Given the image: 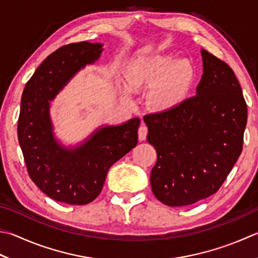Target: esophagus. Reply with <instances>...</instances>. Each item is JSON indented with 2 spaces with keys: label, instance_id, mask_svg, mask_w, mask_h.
Instances as JSON below:
<instances>
[{
  "label": "esophagus",
  "instance_id": "1",
  "mask_svg": "<svg viewBox=\"0 0 258 258\" xmlns=\"http://www.w3.org/2000/svg\"><path fill=\"white\" fill-rule=\"evenodd\" d=\"M147 134H148V128L146 127V124L142 123L140 124V127L138 129V137H139V140H145L146 137H147Z\"/></svg>",
  "mask_w": 258,
  "mask_h": 258
}]
</instances>
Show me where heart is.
Returning a JSON list of instances; mask_svg holds the SVG:
<instances>
[{"instance_id":"b5f03b06","label":"heart","mask_w":258,"mask_h":258,"mask_svg":"<svg viewBox=\"0 0 258 258\" xmlns=\"http://www.w3.org/2000/svg\"><path fill=\"white\" fill-rule=\"evenodd\" d=\"M127 86H120L124 96L131 91L153 86L149 102L155 109H173L185 99L193 81V69L185 60L171 56H149L131 61L124 71Z\"/></svg>"}]
</instances>
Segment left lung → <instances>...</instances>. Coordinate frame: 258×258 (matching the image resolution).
Returning a JSON list of instances; mask_svg holds the SVG:
<instances>
[{
  "label": "left lung",
  "mask_w": 258,
  "mask_h": 258,
  "mask_svg": "<svg viewBox=\"0 0 258 258\" xmlns=\"http://www.w3.org/2000/svg\"><path fill=\"white\" fill-rule=\"evenodd\" d=\"M203 74L196 95L173 109L144 116L157 153L150 173L164 205H193L216 193L241 154L247 105L229 66L201 49Z\"/></svg>",
  "instance_id": "left-lung-1"
}]
</instances>
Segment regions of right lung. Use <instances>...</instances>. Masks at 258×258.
I'll use <instances>...</instances> for the list:
<instances>
[{
    "label": "right lung",
    "instance_id": "right-lung-1",
    "mask_svg": "<svg viewBox=\"0 0 258 258\" xmlns=\"http://www.w3.org/2000/svg\"><path fill=\"white\" fill-rule=\"evenodd\" d=\"M103 45L70 43L50 53L26 84L18 121L19 144L29 176L49 198L83 206L101 193L112 165L136 147L139 118L101 125L75 146L62 145L53 133L50 102L86 65L99 59Z\"/></svg>",
    "mask_w": 258,
    "mask_h": 258
}]
</instances>
